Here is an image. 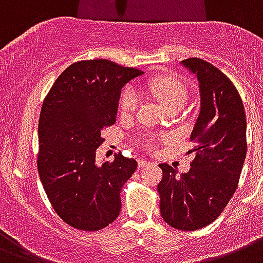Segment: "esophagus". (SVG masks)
<instances>
[{"label": "esophagus", "mask_w": 263, "mask_h": 263, "mask_svg": "<svg viewBox=\"0 0 263 263\" xmlns=\"http://www.w3.org/2000/svg\"><path fill=\"white\" fill-rule=\"evenodd\" d=\"M149 164H152V162H151V160L141 159V160H140V162H138V167L144 168V167H145V166H149Z\"/></svg>", "instance_id": "34e87169"}]
</instances>
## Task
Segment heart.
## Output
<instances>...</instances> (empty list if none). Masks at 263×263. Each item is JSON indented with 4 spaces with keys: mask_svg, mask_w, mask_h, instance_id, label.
Returning <instances> with one entry per match:
<instances>
[{
    "mask_svg": "<svg viewBox=\"0 0 263 263\" xmlns=\"http://www.w3.org/2000/svg\"><path fill=\"white\" fill-rule=\"evenodd\" d=\"M151 93L163 104L167 109L174 107H184L188 100V89L180 79L166 77L155 79L149 85ZM140 104V96L133 87H126L119 97V109L122 114H133ZM152 145V144H151Z\"/></svg>",
    "mask_w": 263,
    "mask_h": 263,
    "instance_id": "obj_1",
    "label": "heart"
}]
</instances>
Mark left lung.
I'll return each instance as SVG.
<instances>
[{"label": "left lung", "mask_w": 263, "mask_h": 263, "mask_svg": "<svg viewBox=\"0 0 263 263\" xmlns=\"http://www.w3.org/2000/svg\"><path fill=\"white\" fill-rule=\"evenodd\" d=\"M181 64L199 82L200 112L191 134L195 146L188 152L195 159L182 174L159 164L163 178L158 192L164 222L196 231L217 219L237 188L247 154V122L239 91L227 75L197 58Z\"/></svg>", "instance_id": "1"}]
</instances>
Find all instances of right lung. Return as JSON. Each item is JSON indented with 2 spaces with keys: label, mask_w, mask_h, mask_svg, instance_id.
Returning <instances> with one entry per match:
<instances>
[{
  "label": "right lung",
  "mask_w": 263,
  "mask_h": 263,
  "mask_svg": "<svg viewBox=\"0 0 263 263\" xmlns=\"http://www.w3.org/2000/svg\"><path fill=\"white\" fill-rule=\"evenodd\" d=\"M142 71L105 59L63 71L45 97L38 125V173L50 204L70 227L100 231L121 211V191L137 162H96L103 130L117 121L121 89Z\"/></svg>",
  "instance_id": "add662e5"
}]
</instances>
